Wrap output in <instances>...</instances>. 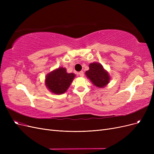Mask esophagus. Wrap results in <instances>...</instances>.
<instances>
[{
  "instance_id": "obj_1",
  "label": "esophagus",
  "mask_w": 154,
  "mask_h": 154,
  "mask_svg": "<svg viewBox=\"0 0 154 154\" xmlns=\"http://www.w3.org/2000/svg\"><path fill=\"white\" fill-rule=\"evenodd\" d=\"M79 75H80L81 77H83V76H84V72H83V71H80V72H79Z\"/></svg>"
}]
</instances>
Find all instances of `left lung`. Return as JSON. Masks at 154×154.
Here are the masks:
<instances>
[{
	"instance_id": "obj_1",
	"label": "left lung",
	"mask_w": 154,
	"mask_h": 154,
	"mask_svg": "<svg viewBox=\"0 0 154 154\" xmlns=\"http://www.w3.org/2000/svg\"><path fill=\"white\" fill-rule=\"evenodd\" d=\"M85 74L93 84L100 88L106 86L110 80L108 72L103 69L102 65L99 63H91L89 65V70L85 72Z\"/></svg>"
}]
</instances>
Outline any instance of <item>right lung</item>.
I'll use <instances>...</instances> for the list:
<instances>
[{
	"label": "right lung",
	"mask_w": 154,
	"mask_h": 154,
	"mask_svg": "<svg viewBox=\"0 0 154 154\" xmlns=\"http://www.w3.org/2000/svg\"><path fill=\"white\" fill-rule=\"evenodd\" d=\"M74 76V74L67 73L66 69L60 67L48 74L45 84L51 92L62 94L67 90Z\"/></svg>",
	"instance_id": "obj_1"
}]
</instances>
